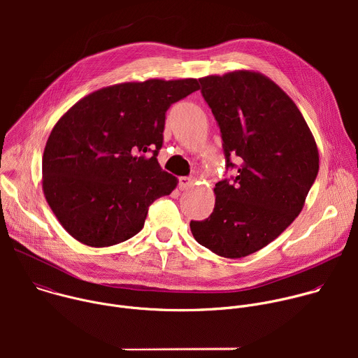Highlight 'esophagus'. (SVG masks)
<instances>
[{
	"label": "esophagus",
	"mask_w": 358,
	"mask_h": 358,
	"mask_svg": "<svg viewBox=\"0 0 358 358\" xmlns=\"http://www.w3.org/2000/svg\"><path fill=\"white\" fill-rule=\"evenodd\" d=\"M192 184H194V178H191V177H181V178H180V184H178V187H180V189H181V191H184V189L191 188V187H192Z\"/></svg>",
	"instance_id": "esophagus-1"
}]
</instances>
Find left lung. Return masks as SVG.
I'll list each match as a JSON object with an SVG mask.
<instances>
[{
	"instance_id": "obj_1",
	"label": "left lung",
	"mask_w": 358,
	"mask_h": 358,
	"mask_svg": "<svg viewBox=\"0 0 358 358\" xmlns=\"http://www.w3.org/2000/svg\"><path fill=\"white\" fill-rule=\"evenodd\" d=\"M236 176L215 184V207L191 221L195 241L222 258L248 257L301 213L319 173L316 140L294 101L268 76L234 71L199 78Z\"/></svg>"
}]
</instances>
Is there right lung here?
I'll return each instance as SVG.
<instances>
[{
    "label": "right lung",
    "mask_w": 358,
    "mask_h": 358,
    "mask_svg": "<svg viewBox=\"0 0 358 358\" xmlns=\"http://www.w3.org/2000/svg\"><path fill=\"white\" fill-rule=\"evenodd\" d=\"M198 89L194 78L117 83L82 97L57 122L42 189L71 236L105 248L141 231L148 207L178 184L157 160L166 113Z\"/></svg>",
    "instance_id": "right-lung-1"
}]
</instances>
